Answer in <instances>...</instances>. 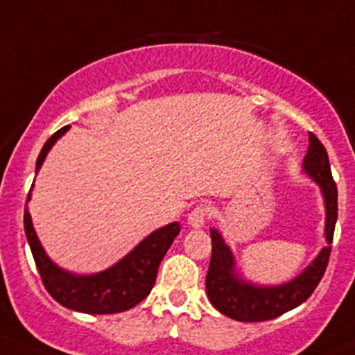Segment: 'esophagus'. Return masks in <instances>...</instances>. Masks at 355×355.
<instances>
[{"mask_svg":"<svg viewBox=\"0 0 355 355\" xmlns=\"http://www.w3.org/2000/svg\"><path fill=\"white\" fill-rule=\"evenodd\" d=\"M209 216V208L206 205H199L196 206L194 209H192L191 213H189L187 216V223L191 227H194V229H201L202 225H205V222L208 220Z\"/></svg>","mask_w":355,"mask_h":355,"instance_id":"34e87169","label":"esophagus"}]
</instances>
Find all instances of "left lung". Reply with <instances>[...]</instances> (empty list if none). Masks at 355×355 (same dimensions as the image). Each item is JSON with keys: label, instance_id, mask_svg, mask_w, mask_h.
I'll return each mask as SVG.
<instances>
[{"label": "left lung", "instance_id": "1", "mask_svg": "<svg viewBox=\"0 0 355 355\" xmlns=\"http://www.w3.org/2000/svg\"><path fill=\"white\" fill-rule=\"evenodd\" d=\"M304 173L315 182L324 199L326 223L324 237L328 246L322 248L311 263L284 284H254L241 277L236 270L234 253L216 229H209L211 236V260L206 274V293L213 307L223 315L241 322L269 321L291 309L304 304L328 267L333 243V232L338 218V191L333 182L328 153L314 133H309V149L304 157Z\"/></svg>", "mask_w": 355, "mask_h": 355}]
</instances>
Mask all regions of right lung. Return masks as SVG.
I'll return each mask as SVG.
<instances>
[{
    "instance_id": "right-lung-1",
    "label": "right lung",
    "mask_w": 355,
    "mask_h": 355,
    "mask_svg": "<svg viewBox=\"0 0 355 355\" xmlns=\"http://www.w3.org/2000/svg\"><path fill=\"white\" fill-rule=\"evenodd\" d=\"M67 130L69 126H64L46 140L36 159V175L46 154ZM29 199L31 192L27 201ZM24 229L44 288L58 304L85 314H116L135 307L150 293L161 260L180 232V223L173 222L156 229L126 257L95 274H74L58 267L41 246L27 208L24 211Z\"/></svg>"
}]
</instances>
